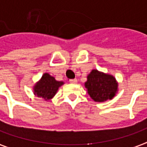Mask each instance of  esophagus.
<instances>
[{
  "instance_id": "1",
  "label": "esophagus",
  "mask_w": 147,
  "mask_h": 147,
  "mask_svg": "<svg viewBox=\"0 0 147 147\" xmlns=\"http://www.w3.org/2000/svg\"><path fill=\"white\" fill-rule=\"evenodd\" d=\"M70 83H77V80L76 79H73V80H69Z\"/></svg>"
}]
</instances>
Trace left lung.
I'll return each mask as SVG.
<instances>
[{
  "label": "left lung",
  "mask_w": 147,
  "mask_h": 147,
  "mask_svg": "<svg viewBox=\"0 0 147 147\" xmlns=\"http://www.w3.org/2000/svg\"><path fill=\"white\" fill-rule=\"evenodd\" d=\"M84 86L90 97L97 102L113 99L118 91V83L116 78L97 69H93L87 76Z\"/></svg>",
  "instance_id": "1"
}]
</instances>
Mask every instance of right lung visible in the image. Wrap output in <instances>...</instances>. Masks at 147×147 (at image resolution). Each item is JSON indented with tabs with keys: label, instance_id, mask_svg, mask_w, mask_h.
Returning <instances> with one entry per match:
<instances>
[{
	"label": "right lung",
	"instance_id": "right-lung-1",
	"mask_svg": "<svg viewBox=\"0 0 147 147\" xmlns=\"http://www.w3.org/2000/svg\"><path fill=\"white\" fill-rule=\"evenodd\" d=\"M64 83L63 81L56 80L54 77L49 73H44L40 80L34 86V94L45 101H49L54 97L58 89Z\"/></svg>",
	"mask_w": 147,
	"mask_h": 147
}]
</instances>
